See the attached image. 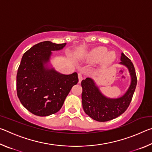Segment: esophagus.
Returning <instances> with one entry per match:
<instances>
[{
	"instance_id": "esophagus-1",
	"label": "esophagus",
	"mask_w": 152,
	"mask_h": 152,
	"mask_svg": "<svg viewBox=\"0 0 152 152\" xmlns=\"http://www.w3.org/2000/svg\"><path fill=\"white\" fill-rule=\"evenodd\" d=\"M78 82L79 83H80L81 81L82 80V79H83V77H82V75L81 73H78Z\"/></svg>"
}]
</instances>
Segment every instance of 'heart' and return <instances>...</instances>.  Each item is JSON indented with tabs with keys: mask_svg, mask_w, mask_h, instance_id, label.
Listing matches in <instances>:
<instances>
[{
	"mask_svg": "<svg viewBox=\"0 0 152 152\" xmlns=\"http://www.w3.org/2000/svg\"><path fill=\"white\" fill-rule=\"evenodd\" d=\"M87 60L92 63L102 61L104 64H110L116 59V54L113 51H108L104 47H98L89 51L86 56Z\"/></svg>",
	"mask_w": 152,
	"mask_h": 152,
	"instance_id": "b5f03b06",
	"label": "heart"
}]
</instances>
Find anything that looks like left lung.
Listing matches in <instances>:
<instances>
[{"instance_id":"8db88e82","label":"left lung","mask_w":152,"mask_h":152,"mask_svg":"<svg viewBox=\"0 0 152 152\" xmlns=\"http://www.w3.org/2000/svg\"><path fill=\"white\" fill-rule=\"evenodd\" d=\"M120 60L119 64L128 69L131 77L129 86L121 96H106L91 78H86L81 82L82 103L84 111L92 119L97 121H108L120 116L127 110L132 101L137 85L135 68L131 60L123 53H121Z\"/></svg>"}]
</instances>
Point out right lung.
<instances>
[{"mask_svg":"<svg viewBox=\"0 0 152 152\" xmlns=\"http://www.w3.org/2000/svg\"><path fill=\"white\" fill-rule=\"evenodd\" d=\"M66 45L49 41L40 42L22 57L17 75V96L23 106L37 116L58 112L78 82L76 72L61 74L50 61L52 51L61 50Z\"/></svg>","mask_w":152,"mask_h":152,"instance_id":"add662e5","label":"right lung"}]
</instances>
